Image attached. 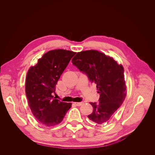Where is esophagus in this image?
Returning a JSON list of instances; mask_svg holds the SVG:
<instances>
[{
	"instance_id": "esophagus-1",
	"label": "esophagus",
	"mask_w": 155,
	"mask_h": 155,
	"mask_svg": "<svg viewBox=\"0 0 155 155\" xmlns=\"http://www.w3.org/2000/svg\"><path fill=\"white\" fill-rule=\"evenodd\" d=\"M74 105H75L76 106H81V105L83 104V103H82V102H74Z\"/></svg>"
}]
</instances>
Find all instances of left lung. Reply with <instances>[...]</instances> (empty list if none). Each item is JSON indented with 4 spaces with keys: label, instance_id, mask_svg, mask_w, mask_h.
I'll list each match as a JSON object with an SVG mask.
<instances>
[{
    "label": "left lung",
    "instance_id": "1",
    "mask_svg": "<svg viewBox=\"0 0 155 155\" xmlns=\"http://www.w3.org/2000/svg\"><path fill=\"white\" fill-rule=\"evenodd\" d=\"M72 62L96 84L99 104L90 103L92 113L87 117L98 125L108 122L120 107L127 95L124 69L113 58L95 50L81 51Z\"/></svg>",
    "mask_w": 155,
    "mask_h": 155
}]
</instances>
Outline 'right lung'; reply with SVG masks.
<instances>
[{
    "label": "right lung",
    "instance_id": "1",
    "mask_svg": "<svg viewBox=\"0 0 155 155\" xmlns=\"http://www.w3.org/2000/svg\"><path fill=\"white\" fill-rule=\"evenodd\" d=\"M76 53L64 49L50 50L28 69L25 81V94L30 108L42 124L47 127L61 122L71 103L54 98L55 86L71 58Z\"/></svg>",
    "mask_w": 155,
    "mask_h": 155
}]
</instances>
